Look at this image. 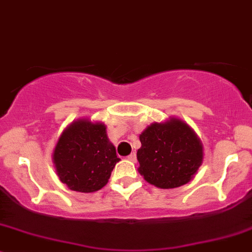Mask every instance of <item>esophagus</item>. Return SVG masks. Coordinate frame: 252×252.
<instances>
[{"label": "esophagus", "instance_id": "esophagus-1", "mask_svg": "<svg viewBox=\"0 0 252 252\" xmlns=\"http://www.w3.org/2000/svg\"><path fill=\"white\" fill-rule=\"evenodd\" d=\"M127 159H128L129 161H132V162H136V160H137L136 154H134V153H132V154L128 155V158H127Z\"/></svg>", "mask_w": 252, "mask_h": 252}]
</instances>
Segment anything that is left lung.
Instances as JSON below:
<instances>
[{
	"label": "left lung",
	"instance_id": "8db88e82",
	"mask_svg": "<svg viewBox=\"0 0 252 252\" xmlns=\"http://www.w3.org/2000/svg\"><path fill=\"white\" fill-rule=\"evenodd\" d=\"M139 141L138 172L158 188H177L190 182L203 164L200 138L178 118L152 124L139 134Z\"/></svg>",
	"mask_w": 252,
	"mask_h": 252
}]
</instances>
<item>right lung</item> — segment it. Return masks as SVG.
Wrapping results in <instances>:
<instances>
[{
  "mask_svg": "<svg viewBox=\"0 0 252 252\" xmlns=\"http://www.w3.org/2000/svg\"><path fill=\"white\" fill-rule=\"evenodd\" d=\"M52 161L59 180L69 189L93 193L108 183L116 162V149L107 126L82 118L65 127L57 141Z\"/></svg>",
  "mask_w": 252,
  "mask_h": 252,
  "instance_id": "add662e5",
  "label": "right lung"
}]
</instances>
